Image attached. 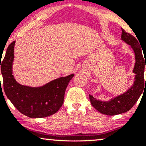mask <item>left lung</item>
I'll use <instances>...</instances> for the list:
<instances>
[{"instance_id":"8db88e82","label":"left lung","mask_w":146,"mask_h":146,"mask_svg":"<svg viewBox=\"0 0 146 146\" xmlns=\"http://www.w3.org/2000/svg\"><path fill=\"white\" fill-rule=\"evenodd\" d=\"M121 40L130 45L135 56V64L132 73H135L133 84L123 94L110 99L109 101H101L89 95L92 106L100 113L106 115H116L128 111L139 100L146 85L144 79V69L146 68V58L143 56L142 49L137 38L125 32L121 28ZM143 56H145L143 53ZM146 65H145V63ZM146 83H145V81Z\"/></svg>"}]
</instances>
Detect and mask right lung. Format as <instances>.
<instances>
[{
    "mask_svg": "<svg viewBox=\"0 0 146 146\" xmlns=\"http://www.w3.org/2000/svg\"><path fill=\"white\" fill-rule=\"evenodd\" d=\"M15 43L14 41L9 45L4 59L0 62L5 95L18 111L26 116L42 118L53 115L62 106L65 90L74 74L60 77L41 86L21 84L15 80L12 71Z\"/></svg>",
    "mask_w": 146,
    "mask_h": 146,
    "instance_id": "right-lung-1",
    "label": "right lung"
}]
</instances>
